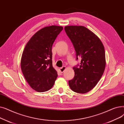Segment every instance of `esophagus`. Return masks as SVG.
<instances>
[{
    "mask_svg": "<svg viewBox=\"0 0 124 124\" xmlns=\"http://www.w3.org/2000/svg\"><path fill=\"white\" fill-rule=\"evenodd\" d=\"M66 67L65 66H63L62 67H61L60 68V72H61V73H63L64 71H65V70L66 69Z\"/></svg>",
    "mask_w": 124,
    "mask_h": 124,
    "instance_id": "esophagus-1",
    "label": "esophagus"
}]
</instances>
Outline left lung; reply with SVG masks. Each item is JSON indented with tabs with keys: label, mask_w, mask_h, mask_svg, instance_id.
Listing matches in <instances>:
<instances>
[{
	"label": "left lung",
	"mask_w": 124,
	"mask_h": 124,
	"mask_svg": "<svg viewBox=\"0 0 124 124\" xmlns=\"http://www.w3.org/2000/svg\"><path fill=\"white\" fill-rule=\"evenodd\" d=\"M64 29L74 46L76 60L81 59L79 67L73 68L75 76L69 85L75 93H85L95 86L105 71V48L100 38L85 27L68 25Z\"/></svg>",
	"instance_id": "left-lung-1"
}]
</instances>
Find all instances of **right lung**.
Listing matches in <instances>:
<instances>
[{"mask_svg":"<svg viewBox=\"0 0 124 124\" xmlns=\"http://www.w3.org/2000/svg\"><path fill=\"white\" fill-rule=\"evenodd\" d=\"M62 30L57 25L42 28L32 36L23 51L22 72L30 86L38 92L50 89L58 76L52 65V47Z\"/></svg>","mask_w":124,"mask_h":124,"instance_id":"right-lung-1","label":"right lung"}]
</instances>
